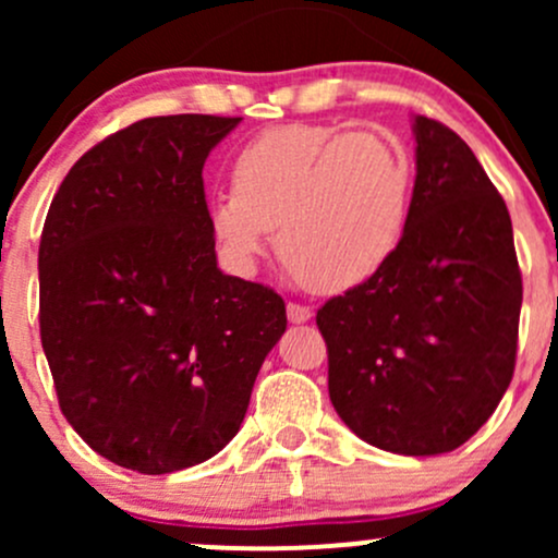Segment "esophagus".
<instances>
[{
	"mask_svg": "<svg viewBox=\"0 0 558 558\" xmlns=\"http://www.w3.org/2000/svg\"><path fill=\"white\" fill-rule=\"evenodd\" d=\"M286 312H288V319H291L293 325L310 323V319H312V310H310V306H306V304H296V301H288Z\"/></svg>",
	"mask_w": 558,
	"mask_h": 558,
	"instance_id": "1",
	"label": "esophagus"
}]
</instances>
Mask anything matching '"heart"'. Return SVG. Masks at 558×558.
<instances>
[{
  "label": "heart",
  "mask_w": 558,
  "mask_h": 558,
  "mask_svg": "<svg viewBox=\"0 0 558 558\" xmlns=\"http://www.w3.org/2000/svg\"><path fill=\"white\" fill-rule=\"evenodd\" d=\"M233 194L209 204V222L241 270L278 228L280 259L312 291L364 283L393 257L407 228L412 165L377 131L293 123L248 141L230 165Z\"/></svg>",
  "instance_id": "1"
}]
</instances>
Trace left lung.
Returning a JSON list of instances; mask_svg holds the SVG:
<instances>
[{
  "label": "left lung",
  "mask_w": 558,
  "mask_h": 558,
  "mask_svg": "<svg viewBox=\"0 0 558 558\" xmlns=\"http://www.w3.org/2000/svg\"><path fill=\"white\" fill-rule=\"evenodd\" d=\"M417 178L393 257L317 310L328 390L362 440L403 457L459 448L514 375L522 310L511 217L451 128L414 118Z\"/></svg>",
  "instance_id": "1"
}]
</instances>
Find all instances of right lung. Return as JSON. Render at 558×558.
I'll return each mask as SVG.
<instances>
[{
    "label": "right lung",
    "mask_w": 558,
    "mask_h": 558,
    "mask_svg": "<svg viewBox=\"0 0 558 558\" xmlns=\"http://www.w3.org/2000/svg\"><path fill=\"white\" fill-rule=\"evenodd\" d=\"M241 123L146 118L70 168L38 246V325L73 430L110 462L168 475L239 433L286 332L272 288L217 267L204 162Z\"/></svg>",
    "instance_id": "right-lung-1"
}]
</instances>
